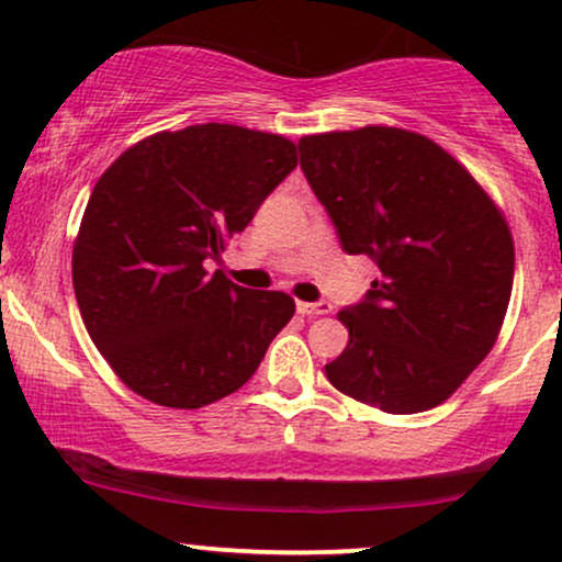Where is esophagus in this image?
<instances>
[{"label": "esophagus", "instance_id": "esophagus-1", "mask_svg": "<svg viewBox=\"0 0 562 562\" xmlns=\"http://www.w3.org/2000/svg\"><path fill=\"white\" fill-rule=\"evenodd\" d=\"M295 308H299V314H303V317H322V314H330L333 306L327 301H317V303L299 301L295 303Z\"/></svg>", "mask_w": 562, "mask_h": 562}]
</instances>
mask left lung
Wrapping results in <instances>:
<instances>
[{
	"instance_id": "1",
	"label": "left lung",
	"mask_w": 562,
	"mask_h": 562,
	"mask_svg": "<svg viewBox=\"0 0 562 562\" xmlns=\"http://www.w3.org/2000/svg\"><path fill=\"white\" fill-rule=\"evenodd\" d=\"M299 150L346 254L380 269L364 301L338 312L348 344L327 380L391 415L434 409L505 322L515 272L505 216L465 166L406 128L312 134Z\"/></svg>"
}]
</instances>
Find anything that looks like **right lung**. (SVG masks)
I'll return each mask as SVG.
<instances>
[{"mask_svg":"<svg viewBox=\"0 0 562 562\" xmlns=\"http://www.w3.org/2000/svg\"><path fill=\"white\" fill-rule=\"evenodd\" d=\"M280 134L195 124L137 142L97 179L74 243L89 338L134 393L200 409L259 370L295 314L280 290L205 272L290 171Z\"/></svg>","mask_w":562,"mask_h":562,"instance_id":"obj_1","label":"right lung"}]
</instances>
